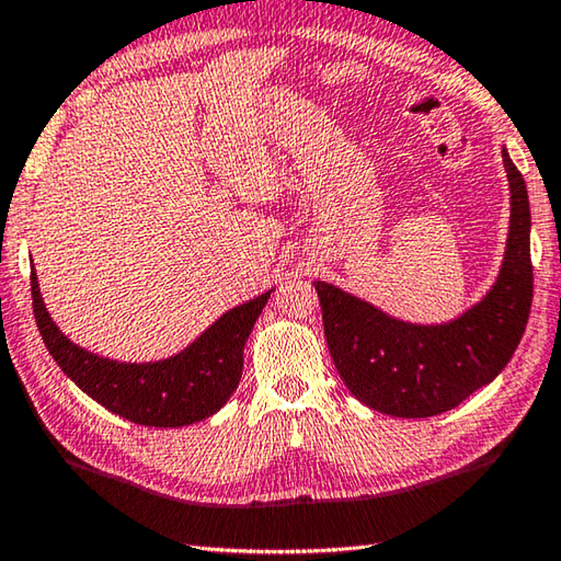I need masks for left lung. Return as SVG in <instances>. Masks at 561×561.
I'll return each mask as SVG.
<instances>
[{"mask_svg":"<svg viewBox=\"0 0 561 561\" xmlns=\"http://www.w3.org/2000/svg\"><path fill=\"white\" fill-rule=\"evenodd\" d=\"M510 180L505 262L488 297L450 324L421 327L383 314L334 284L314 282L327 344L339 376L360 403L396 417L450 411L488 386L525 334L531 307L529 197L525 178L502 150Z\"/></svg>","mask_w":561,"mask_h":561,"instance_id":"left-lung-1","label":"left lung"}]
</instances>
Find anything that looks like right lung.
Returning <instances> with one entry per match:
<instances>
[{
	"mask_svg": "<svg viewBox=\"0 0 561 561\" xmlns=\"http://www.w3.org/2000/svg\"><path fill=\"white\" fill-rule=\"evenodd\" d=\"M272 291L222 314L180 354L156 364H121L66 339L46 311L32 270L34 319L61 371L111 413L150 428H180L210 417L242 378V351Z\"/></svg>",
	"mask_w": 561,
	"mask_h": 561,
	"instance_id": "add662e5",
	"label": "right lung"
}]
</instances>
